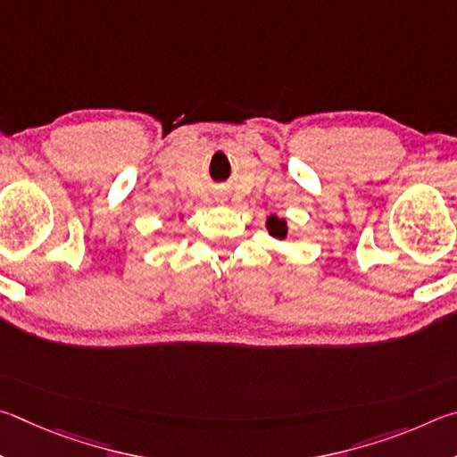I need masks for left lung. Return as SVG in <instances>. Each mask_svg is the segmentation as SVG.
<instances>
[{
	"instance_id": "1",
	"label": "left lung",
	"mask_w": 457,
	"mask_h": 457,
	"mask_svg": "<svg viewBox=\"0 0 457 457\" xmlns=\"http://www.w3.org/2000/svg\"><path fill=\"white\" fill-rule=\"evenodd\" d=\"M267 230H269V235H273L275 238H287V220L285 219H278V216H275V214H270L269 219H267Z\"/></svg>"
}]
</instances>
